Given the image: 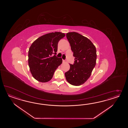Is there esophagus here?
<instances>
[{"mask_svg":"<svg viewBox=\"0 0 128 128\" xmlns=\"http://www.w3.org/2000/svg\"><path fill=\"white\" fill-rule=\"evenodd\" d=\"M62 62H66V60H62Z\"/></svg>","mask_w":128,"mask_h":128,"instance_id":"esophagus-1","label":"esophagus"}]
</instances>
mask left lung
Here are the masks:
<instances>
[{
    "label": "left lung",
    "instance_id": "left-lung-1",
    "mask_svg": "<svg viewBox=\"0 0 128 128\" xmlns=\"http://www.w3.org/2000/svg\"><path fill=\"white\" fill-rule=\"evenodd\" d=\"M66 37L75 58L65 76L70 84L79 86L88 80L95 66L96 47L89 39L76 32L68 33Z\"/></svg>",
    "mask_w": 128,
    "mask_h": 128
}]
</instances>
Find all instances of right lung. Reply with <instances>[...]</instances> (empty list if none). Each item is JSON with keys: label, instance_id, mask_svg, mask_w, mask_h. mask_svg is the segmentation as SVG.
I'll list each match as a JSON object with an SVG mask.
<instances>
[{"label": "right lung", "instance_id": "obj_1", "mask_svg": "<svg viewBox=\"0 0 128 128\" xmlns=\"http://www.w3.org/2000/svg\"><path fill=\"white\" fill-rule=\"evenodd\" d=\"M65 35L55 32L43 35L32 44L28 54V63L33 78L42 82L49 81L55 70L62 62L56 55L58 41ZM54 54V56L52 57Z\"/></svg>", "mask_w": 128, "mask_h": 128}]
</instances>
